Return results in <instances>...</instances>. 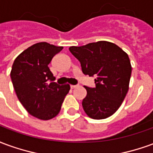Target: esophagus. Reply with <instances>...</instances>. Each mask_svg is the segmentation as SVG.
Instances as JSON below:
<instances>
[{"label":"esophagus","mask_w":153,"mask_h":153,"mask_svg":"<svg viewBox=\"0 0 153 153\" xmlns=\"http://www.w3.org/2000/svg\"><path fill=\"white\" fill-rule=\"evenodd\" d=\"M78 87V85H70V88L73 89V88H77Z\"/></svg>","instance_id":"obj_1"}]
</instances>
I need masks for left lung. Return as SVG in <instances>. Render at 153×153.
Segmentation results:
<instances>
[{
    "label": "left lung",
    "mask_w": 153,
    "mask_h": 153,
    "mask_svg": "<svg viewBox=\"0 0 153 153\" xmlns=\"http://www.w3.org/2000/svg\"><path fill=\"white\" fill-rule=\"evenodd\" d=\"M69 50L79 60L85 75L96 77V88L83 86L87 90L82 102L84 111L94 120L108 118L121 106L128 93L132 72L128 54L106 41L73 46Z\"/></svg>",
    "instance_id": "left-lung-1"
}]
</instances>
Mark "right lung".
Returning a JSON list of instances; mask_svg holds the SVG:
<instances>
[{"label":"right lung","mask_w":153,"mask_h":153,"mask_svg":"<svg viewBox=\"0 0 153 153\" xmlns=\"http://www.w3.org/2000/svg\"><path fill=\"white\" fill-rule=\"evenodd\" d=\"M62 49L45 42L33 44L19 54L12 65L10 78L18 99L30 115L39 120L56 116L70 89L68 83L51 82L56 78L48 67Z\"/></svg>","instance_id":"right-lung-1"}]
</instances>
